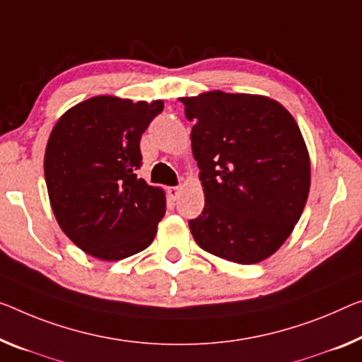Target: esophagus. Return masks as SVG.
Listing matches in <instances>:
<instances>
[{"label":"esophagus","mask_w":362,"mask_h":362,"mask_svg":"<svg viewBox=\"0 0 362 362\" xmlns=\"http://www.w3.org/2000/svg\"><path fill=\"white\" fill-rule=\"evenodd\" d=\"M181 194V186H175V187H168V196L171 200H176Z\"/></svg>","instance_id":"esophagus-1"}]
</instances>
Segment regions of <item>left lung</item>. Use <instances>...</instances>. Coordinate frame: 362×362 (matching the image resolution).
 <instances>
[{
    "mask_svg": "<svg viewBox=\"0 0 362 362\" xmlns=\"http://www.w3.org/2000/svg\"><path fill=\"white\" fill-rule=\"evenodd\" d=\"M205 205L189 221L204 251L235 264L262 262L301 218L310 158L301 129L276 100L255 93L181 97Z\"/></svg>",
    "mask_w": 362,
    "mask_h": 362,
    "instance_id": "left-lung-1",
    "label": "left lung"
}]
</instances>
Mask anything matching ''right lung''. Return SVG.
I'll return each mask as SVG.
<instances>
[{"label": "right lung", "mask_w": 362, "mask_h": 362, "mask_svg": "<svg viewBox=\"0 0 362 362\" xmlns=\"http://www.w3.org/2000/svg\"><path fill=\"white\" fill-rule=\"evenodd\" d=\"M163 100L97 95L61 115L49 132L43 170L58 225L92 257L115 262L152 244L166 197L136 170L144 131Z\"/></svg>", "instance_id": "obj_1"}]
</instances>
